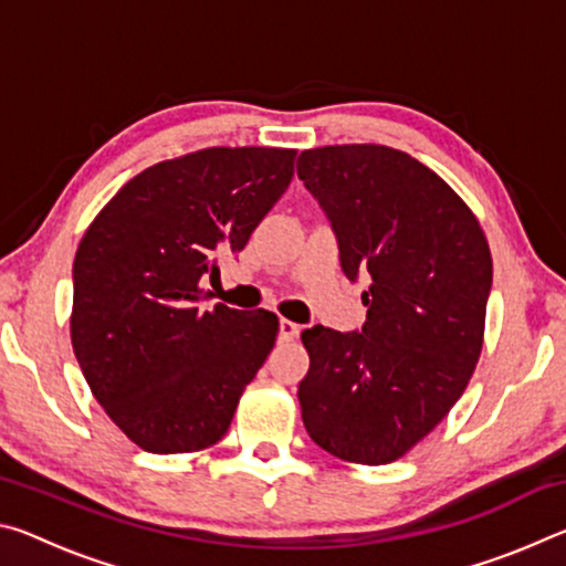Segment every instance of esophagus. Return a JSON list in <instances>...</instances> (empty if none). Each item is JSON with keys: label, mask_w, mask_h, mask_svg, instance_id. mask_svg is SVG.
<instances>
[{"label": "esophagus", "mask_w": 566, "mask_h": 566, "mask_svg": "<svg viewBox=\"0 0 566 566\" xmlns=\"http://www.w3.org/2000/svg\"><path fill=\"white\" fill-rule=\"evenodd\" d=\"M300 332H302V327H300V324H296V322H290V319H282V322H280V337H282V339L292 342V339L300 337Z\"/></svg>", "instance_id": "esophagus-1"}]
</instances>
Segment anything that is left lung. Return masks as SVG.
<instances>
[{"mask_svg": "<svg viewBox=\"0 0 566 566\" xmlns=\"http://www.w3.org/2000/svg\"><path fill=\"white\" fill-rule=\"evenodd\" d=\"M296 175L332 222L342 272L369 280L359 332H302L306 434L344 462L389 464L432 432L472 379L490 244L462 197L407 151L306 149Z\"/></svg>", "mask_w": 566, "mask_h": 566, "instance_id": "obj_1", "label": "left lung"}]
</instances>
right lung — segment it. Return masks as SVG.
<instances>
[{
  "label": "right lung",
  "mask_w": 566,
  "mask_h": 566,
  "mask_svg": "<svg viewBox=\"0 0 566 566\" xmlns=\"http://www.w3.org/2000/svg\"><path fill=\"white\" fill-rule=\"evenodd\" d=\"M294 149L212 147L159 161L94 217L74 256L72 347L134 444L185 454L227 434L272 352L266 310H205L199 280L237 254L294 177Z\"/></svg>",
  "instance_id": "obj_1"
}]
</instances>
